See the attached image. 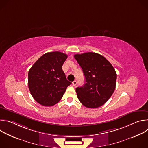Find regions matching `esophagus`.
Returning <instances> with one entry per match:
<instances>
[{"mask_svg":"<svg viewBox=\"0 0 148 148\" xmlns=\"http://www.w3.org/2000/svg\"><path fill=\"white\" fill-rule=\"evenodd\" d=\"M72 84H73V86H75L77 85V81L75 80V81L72 82Z\"/></svg>","mask_w":148,"mask_h":148,"instance_id":"obj_1","label":"esophagus"}]
</instances>
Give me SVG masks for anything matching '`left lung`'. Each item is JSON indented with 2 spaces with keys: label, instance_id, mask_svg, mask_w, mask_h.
Segmentation results:
<instances>
[{
  "label": "left lung",
  "instance_id": "left-lung-1",
  "mask_svg": "<svg viewBox=\"0 0 148 148\" xmlns=\"http://www.w3.org/2000/svg\"><path fill=\"white\" fill-rule=\"evenodd\" d=\"M74 57L82 69L86 82L82 87L76 88L79 101L89 108L102 106L115 89L116 73L114 68L98 53L88 52Z\"/></svg>",
  "mask_w": 148,
  "mask_h": 148
}]
</instances>
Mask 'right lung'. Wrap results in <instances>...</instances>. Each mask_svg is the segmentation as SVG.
<instances>
[{"label": "right lung", "instance_id": "add662e5", "mask_svg": "<svg viewBox=\"0 0 148 148\" xmlns=\"http://www.w3.org/2000/svg\"><path fill=\"white\" fill-rule=\"evenodd\" d=\"M67 57L59 51L47 53L41 56L29 70V88L38 103L46 107L56 104L71 84L62 70Z\"/></svg>", "mask_w": 148, "mask_h": 148}]
</instances>
